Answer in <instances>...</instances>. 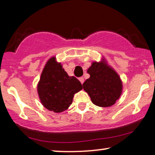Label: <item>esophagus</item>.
<instances>
[{
  "instance_id": "obj_1",
  "label": "esophagus",
  "mask_w": 155,
  "mask_h": 155,
  "mask_svg": "<svg viewBox=\"0 0 155 155\" xmlns=\"http://www.w3.org/2000/svg\"><path fill=\"white\" fill-rule=\"evenodd\" d=\"M79 80H80V82H81L82 84H83V82H84V78H82V77L80 78H79Z\"/></svg>"
}]
</instances>
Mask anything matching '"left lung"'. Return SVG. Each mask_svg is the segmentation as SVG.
<instances>
[{
    "label": "left lung",
    "instance_id": "8db88e82",
    "mask_svg": "<svg viewBox=\"0 0 155 155\" xmlns=\"http://www.w3.org/2000/svg\"><path fill=\"white\" fill-rule=\"evenodd\" d=\"M87 72L90 77L82 86L92 102L101 107L114 105L122 94L123 84L118 74L104 58L100 62H93Z\"/></svg>",
    "mask_w": 155,
    "mask_h": 155
}]
</instances>
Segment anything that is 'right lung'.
Returning a JSON list of instances; mask_svg holds the SVG:
<instances>
[{
	"label": "right lung",
	"mask_w": 155,
	"mask_h": 155,
	"mask_svg": "<svg viewBox=\"0 0 155 155\" xmlns=\"http://www.w3.org/2000/svg\"><path fill=\"white\" fill-rule=\"evenodd\" d=\"M82 89L79 80L74 76L70 77L54 56L46 62L37 84V92L42 105L55 113L68 109L74 94Z\"/></svg>",
	"instance_id": "right-lung-1"
}]
</instances>
